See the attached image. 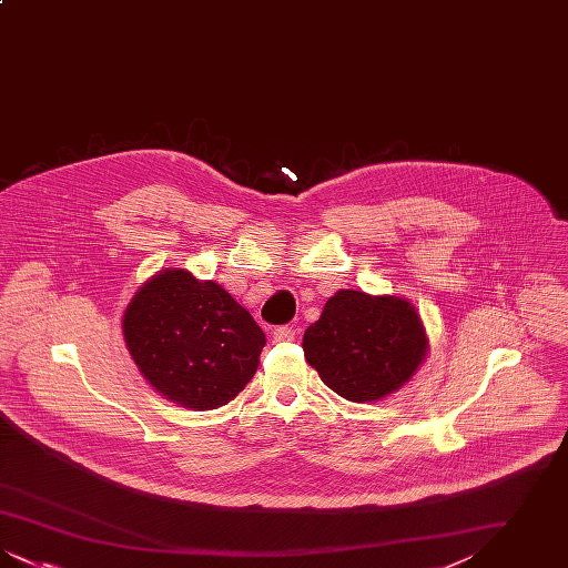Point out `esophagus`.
I'll return each instance as SVG.
<instances>
[{"mask_svg": "<svg viewBox=\"0 0 568 568\" xmlns=\"http://www.w3.org/2000/svg\"><path fill=\"white\" fill-rule=\"evenodd\" d=\"M296 327L294 325H281V327H276L274 332H272V341L274 343H290V341H294L296 338Z\"/></svg>", "mask_w": 568, "mask_h": 568, "instance_id": "34e87169", "label": "esophagus"}]
</instances>
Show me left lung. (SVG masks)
<instances>
[{
	"mask_svg": "<svg viewBox=\"0 0 568 568\" xmlns=\"http://www.w3.org/2000/svg\"><path fill=\"white\" fill-rule=\"evenodd\" d=\"M417 308L400 296L341 290L302 338L306 362L325 385L352 403H378L398 392L428 355Z\"/></svg>",
	"mask_w": 568,
	"mask_h": 568,
	"instance_id": "obj_1",
	"label": "left lung"
}]
</instances>
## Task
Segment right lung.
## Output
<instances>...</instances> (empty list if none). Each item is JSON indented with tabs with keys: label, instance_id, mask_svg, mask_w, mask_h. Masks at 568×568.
Here are the masks:
<instances>
[{
	"label": "right lung",
	"instance_id": "right-lung-1",
	"mask_svg": "<svg viewBox=\"0 0 568 568\" xmlns=\"http://www.w3.org/2000/svg\"><path fill=\"white\" fill-rule=\"evenodd\" d=\"M140 375L174 405L213 410L244 389L266 345L262 327L215 281L168 268L146 278L123 313Z\"/></svg>",
	"mask_w": 568,
	"mask_h": 568
}]
</instances>
